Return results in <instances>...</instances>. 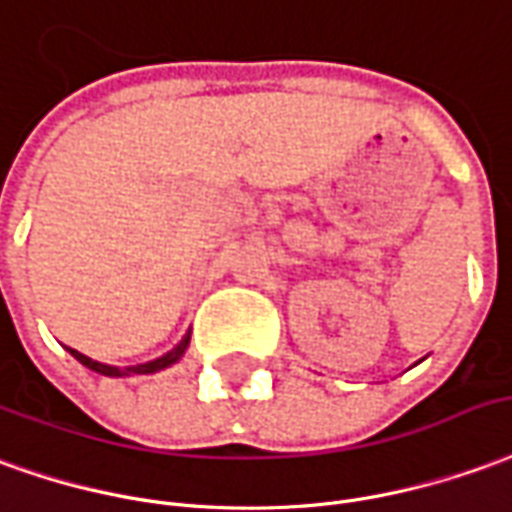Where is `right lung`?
<instances>
[{
	"mask_svg": "<svg viewBox=\"0 0 512 512\" xmlns=\"http://www.w3.org/2000/svg\"><path fill=\"white\" fill-rule=\"evenodd\" d=\"M187 347H190V333H184V336H181V342L176 344L173 350H168L165 355H159V358H154V361H146V364H134V366L101 364V361H93V358H88L85 353H79V350H71V347H68V353L74 355L79 364L88 366V369H93V372H99V375H104V378H132V375H154V372H159V369H168V366H173L176 361H179Z\"/></svg>",
	"mask_w": 512,
	"mask_h": 512,
	"instance_id": "obj_1",
	"label": "right lung"
}]
</instances>
